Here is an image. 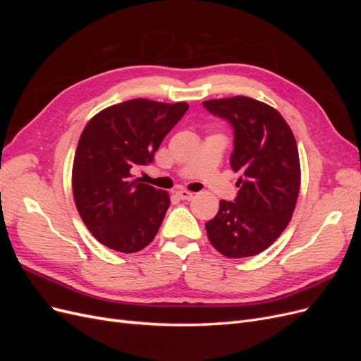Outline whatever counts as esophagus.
Returning a JSON list of instances; mask_svg holds the SVG:
<instances>
[{"instance_id":"1","label":"esophagus","mask_w":361,"mask_h":361,"mask_svg":"<svg viewBox=\"0 0 361 361\" xmlns=\"http://www.w3.org/2000/svg\"><path fill=\"white\" fill-rule=\"evenodd\" d=\"M176 194L179 195V199H182V200H191L194 197V194L191 191H187V190H179V191H176Z\"/></svg>"}]
</instances>
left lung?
<instances>
[{"label":"left lung","instance_id":"8db88e82","mask_svg":"<svg viewBox=\"0 0 361 361\" xmlns=\"http://www.w3.org/2000/svg\"><path fill=\"white\" fill-rule=\"evenodd\" d=\"M212 114L231 122L233 171L241 173L235 202H220L206 232L226 257L241 259L267 250L289 224L300 194L301 167L297 141L283 116L247 96L204 101Z\"/></svg>","mask_w":361,"mask_h":361}]
</instances>
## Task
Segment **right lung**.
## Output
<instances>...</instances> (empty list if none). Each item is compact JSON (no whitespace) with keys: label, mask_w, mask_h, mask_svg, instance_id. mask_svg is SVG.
I'll list each match as a JSON object with an SVG mask.
<instances>
[{"label":"right lung","mask_w":361,"mask_h":361,"mask_svg":"<svg viewBox=\"0 0 361 361\" xmlns=\"http://www.w3.org/2000/svg\"><path fill=\"white\" fill-rule=\"evenodd\" d=\"M187 110V102L140 97L105 108L85 125L73 158V200L87 228L105 247L137 253L154 241L170 195L143 183L134 171L154 161L164 137Z\"/></svg>","instance_id":"add662e5"}]
</instances>
